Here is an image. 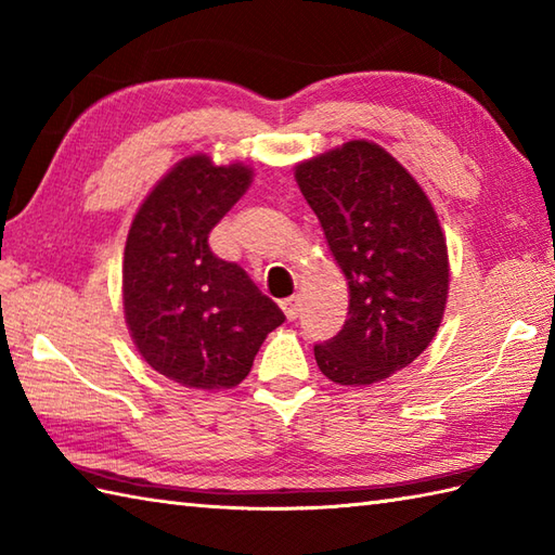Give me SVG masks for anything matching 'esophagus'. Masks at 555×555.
I'll list each match as a JSON object with an SVG mask.
<instances>
[{"instance_id":"esophagus-1","label":"esophagus","mask_w":555,"mask_h":555,"mask_svg":"<svg viewBox=\"0 0 555 555\" xmlns=\"http://www.w3.org/2000/svg\"><path fill=\"white\" fill-rule=\"evenodd\" d=\"M281 310H284V314H286V320H288V322L298 320V314H300L298 298H286L284 302H281Z\"/></svg>"}]
</instances>
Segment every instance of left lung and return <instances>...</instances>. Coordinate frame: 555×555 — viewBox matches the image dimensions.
I'll return each mask as SVG.
<instances>
[{"label": "left lung", "instance_id": "8db88e82", "mask_svg": "<svg viewBox=\"0 0 555 555\" xmlns=\"http://www.w3.org/2000/svg\"><path fill=\"white\" fill-rule=\"evenodd\" d=\"M296 181L350 288L348 320L314 346V360L336 384L382 382L441 326L448 250L439 217L403 164L370 140L300 162Z\"/></svg>", "mask_w": 555, "mask_h": 555}]
</instances>
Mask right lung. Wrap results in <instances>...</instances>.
Masks as SVG:
<instances>
[{
  "label": "right lung",
  "instance_id": "add662e5",
  "mask_svg": "<svg viewBox=\"0 0 555 555\" xmlns=\"http://www.w3.org/2000/svg\"><path fill=\"white\" fill-rule=\"evenodd\" d=\"M253 183L245 164L181 159L152 188L124 253V312L152 370L203 391L238 386L284 312L245 269L209 250V231Z\"/></svg>",
  "mask_w": 555,
  "mask_h": 555
}]
</instances>
